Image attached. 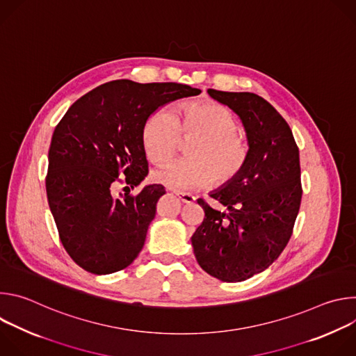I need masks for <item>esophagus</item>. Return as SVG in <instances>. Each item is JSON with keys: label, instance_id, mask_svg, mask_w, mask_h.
<instances>
[{"label": "esophagus", "instance_id": "1", "mask_svg": "<svg viewBox=\"0 0 356 356\" xmlns=\"http://www.w3.org/2000/svg\"><path fill=\"white\" fill-rule=\"evenodd\" d=\"M175 195L181 201V202H186V204H191V202H194V195L190 194V193H175Z\"/></svg>", "mask_w": 356, "mask_h": 356}]
</instances>
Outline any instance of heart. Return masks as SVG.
Segmentation results:
<instances>
[{"mask_svg": "<svg viewBox=\"0 0 356 356\" xmlns=\"http://www.w3.org/2000/svg\"><path fill=\"white\" fill-rule=\"evenodd\" d=\"M239 122L231 111L213 101H191L180 107L177 115L161 110L152 115L143 131L147 156L165 162L181 147L187 158L158 168L152 177L173 190H194L225 186L242 170L248 145L239 131Z\"/></svg>", "mask_w": 356, "mask_h": 356, "instance_id": "b5f03b06", "label": "heart"}]
</instances>
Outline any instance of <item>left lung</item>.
<instances>
[{"mask_svg": "<svg viewBox=\"0 0 356 356\" xmlns=\"http://www.w3.org/2000/svg\"><path fill=\"white\" fill-rule=\"evenodd\" d=\"M209 94L241 118L248 155L239 175L197 202L204 220L191 236L198 265L222 282H242L269 268L289 243L302 195L298 147L284 118L258 94Z\"/></svg>", "mask_w": 356, "mask_h": 356, "instance_id": "8db88e82", "label": "left lung"}]
</instances>
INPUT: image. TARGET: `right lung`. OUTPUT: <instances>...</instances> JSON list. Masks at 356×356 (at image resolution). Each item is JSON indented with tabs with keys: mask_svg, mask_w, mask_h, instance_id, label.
<instances>
[{
	"mask_svg": "<svg viewBox=\"0 0 356 356\" xmlns=\"http://www.w3.org/2000/svg\"><path fill=\"white\" fill-rule=\"evenodd\" d=\"M200 92L180 83L114 80L80 97L56 125L46 194L59 238L84 270L114 273L139 255L165 187L150 184L121 197L113 190L118 183L134 188L146 177L143 131L150 115Z\"/></svg>",
	"mask_w": 356,
	"mask_h": 356,
	"instance_id": "right-lung-1",
	"label": "right lung"
}]
</instances>
